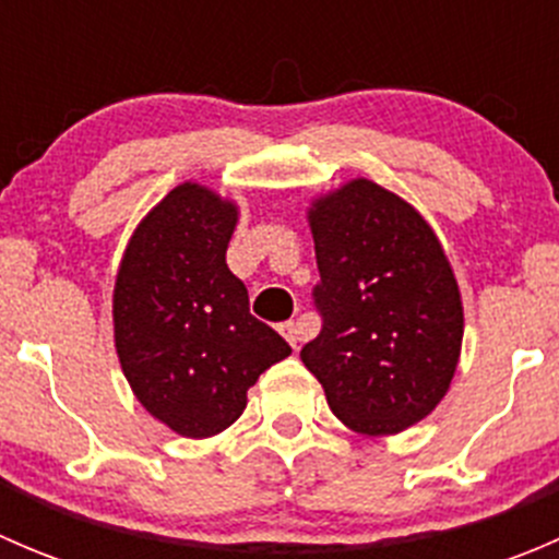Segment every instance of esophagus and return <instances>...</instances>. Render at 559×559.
Here are the masks:
<instances>
[{
  "label": "esophagus",
  "instance_id": "obj_1",
  "mask_svg": "<svg viewBox=\"0 0 559 559\" xmlns=\"http://www.w3.org/2000/svg\"><path fill=\"white\" fill-rule=\"evenodd\" d=\"M281 335H284L286 341H289V346L297 352L302 343V337H306V330L300 326V321H284V324H281Z\"/></svg>",
  "mask_w": 559,
  "mask_h": 559
}]
</instances>
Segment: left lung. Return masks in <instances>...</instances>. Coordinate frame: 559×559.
Listing matches in <instances>:
<instances>
[{
  "instance_id": "obj_1",
  "label": "left lung",
  "mask_w": 559,
  "mask_h": 559,
  "mask_svg": "<svg viewBox=\"0 0 559 559\" xmlns=\"http://www.w3.org/2000/svg\"><path fill=\"white\" fill-rule=\"evenodd\" d=\"M321 330L300 359L332 414L362 436H394L447 394L460 359L462 302L425 218L373 180L311 207Z\"/></svg>"
}]
</instances>
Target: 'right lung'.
I'll list each match as a JSON object with an SVG mask.
<instances>
[{"instance_id":"obj_1","label":"right lung","mask_w":559,"mask_h":559,"mask_svg":"<svg viewBox=\"0 0 559 559\" xmlns=\"http://www.w3.org/2000/svg\"><path fill=\"white\" fill-rule=\"evenodd\" d=\"M238 207L197 183L175 186L140 222L112 292L116 348L145 411L186 438L227 430L248 386L292 354L248 311L227 267Z\"/></svg>"}]
</instances>
